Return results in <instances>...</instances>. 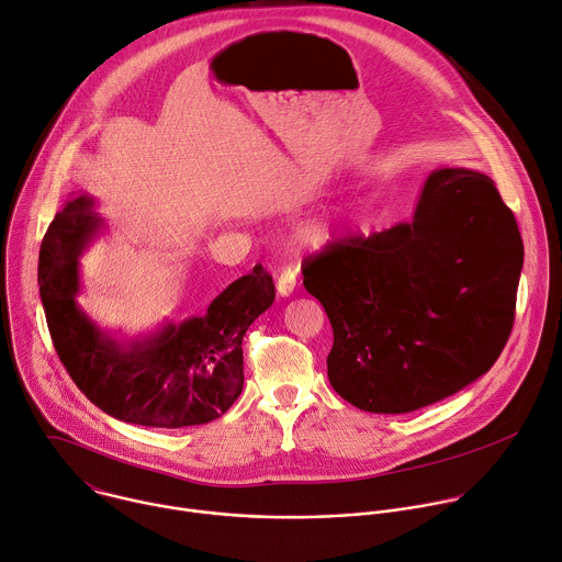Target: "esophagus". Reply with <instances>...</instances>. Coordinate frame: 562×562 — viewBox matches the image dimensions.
I'll list each match as a JSON object with an SVG mask.
<instances>
[{
	"mask_svg": "<svg viewBox=\"0 0 562 562\" xmlns=\"http://www.w3.org/2000/svg\"><path fill=\"white\" fill-rule=\"evenodd\" d=\"M295 289V271L293 269H282L278 276V293L280 295H291Z\"/></svg>",
	"mask_w": 562,
	"mask_h": 562,
	"instance_id": "esophagus-1",
	"label": "esophagus"
}]
</instances>
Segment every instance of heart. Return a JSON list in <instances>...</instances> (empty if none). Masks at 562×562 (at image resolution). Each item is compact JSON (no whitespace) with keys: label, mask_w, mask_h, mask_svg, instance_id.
<instances>
[{"label":"heart","mask_w":562,"mask_h":562,"mask_svg":"<svg viewBox=\"0 0 562 562\" xmlns=\"http://www.w3.org/2000/svg\"><path fill=\"white\" fill-rule=\"evenodd\" d=\"M304 235H306L308 243H323V237H325V228L319 226V224H315V226H308V228L304 231Z\"/></svg>","instance_id":"heart-1"}]
</instances>
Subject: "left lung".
Listing matches in <instances>:
<instances>
[{"mask_svg": "<svg viewBox=\"0 0 562 562\" xmlns=\"http://www.w3.org/2000/svg\"><path fill=\"white\" fill-rule=\"evenodd\" d=\"M522 239L494 182L434 171L412 222L327 245L302 262L334 329L331 386L371 414H409L464 389L503 353Z\"/></svg>", "mask_w": 562, "mask_h": 562, "instance_id": "obj_1", "label": "left lung"}]
</instances>
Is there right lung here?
<instances>
[{
    "instance_id": "add662e5",
    "label": "right lung",
    "mask_w": 562,
    "mask_h": 562,
    "mask_svg": "<svg viewBox=\"0 0 562 562\" xmlns=\"http://www.w3.org/2000/svg\"><path fill=\"white\" fill-rule=\"evenodd\" d=\"M104 226L93 198L61 206L40 249V295L55 351L72 382L104 414L142 427H191L220 418L243 393V338L276 300L258 265L231 282L200 317L122 345L77 306L79 262Z\"/></svg>"
}]
</instances>
